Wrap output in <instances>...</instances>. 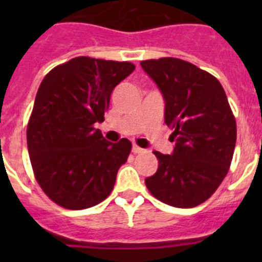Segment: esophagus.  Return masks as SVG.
Wrapping results in <instances>:
<instances>
[{"mask_svg":"<svg viewBox=\"0 0 262 262\" xmlns=\"http://www.w3.org/2000/svg\"><path fill=\"white\" fill-rule=\"evenodd\" d=\"M131 151H133L134 154H142V152L144 151V149H143V148H140V147H138V145H136V144H134L133 145V149H131Z\"/></svg>","mask_w":262,"mask_h":262,"instance_id":"obj_1","label":"esophagus"}]
</instances>
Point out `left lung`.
Masks as SVG:
<instances>
[{"mask_svg":"<svg viewBox=\"0 0 262 262\" xmlns=\"http://www.w3.org/2000/svg\"><path fill=\"white\" fill-rule=\"evenodd\" d=\"M140 66L163 94L164 119L176 142L172 155L154 152L159 168L145 185L166 205L195 207L214 194L232 161L236 122L226 92L214 76L184 60Z\"/></svg>","mask_w":262,"mask_h":262,"instance_id":"left-lung-1","label":"left lung"}]
</instances>
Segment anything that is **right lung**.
I'll return each mask as SVG.
<instances>
[{"instance_id": "obj_1", "label": "right lung", "mask_w": 262, "mask_h": 262, "mask_svg": "<svg viewBox=\"0 0 262 262\" xmlns=\"http://www.w3.org/2000/svg\"><path fill=\"white\" fill-rule=\"evenodd\" d=\"M135 66L80 56L43 78L27 126L36 181L57 205L93 207L110 195L131 142H107L94 124L105 120L114 88Z\"/></svg>"}]
</instances>
